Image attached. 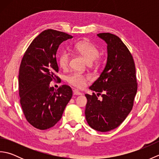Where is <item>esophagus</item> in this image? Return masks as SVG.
<instances>
[{
  "label": "esophagus",
  "instance_id": "1",
  "mask_svg": "<svg viewBox=\"0 0 159 159\" xmlns=\"http://www.w3.org/2000/svg\"><path fill=\"white\" fill-rule=\"evenodd\" d=\"M73 93L74 95H76V96H79V95H82V93H80L79 91L76 90V89H74L73 90Z\"/></svg>",
  "mask_w": 159,
  "mask_h": 159
}]
</instances>
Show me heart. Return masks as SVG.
<instances>
[{
  "instance_id": "heart-1",
  "label": "heart",
  "mask_w": 159,
  "mask_h": 159,
  "mask_svg": "<svg viewBox=\"0 0 159 159\" xmlns=\"http://www.w3.org/2000/svg\"><path fill=\"white\" fill-rule=\"evenodd\" d=\"M74 50L78 54L83 56L89 63L96 61L100 51L97 47L92 42L87 40H83L76 43L74 46ZM70 54L68 52L63 50L58 56V63L62 69H66L69 66ZM89 79V76L86 74L74 72L70 74L67 77V80L71 85L77 87L83 88Z\"/></svg>"
}]
</instances>
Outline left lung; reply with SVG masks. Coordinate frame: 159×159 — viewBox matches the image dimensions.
I'll use <instances>...</instances> for the list:
<instances>
[{
    "label": "left lung",
    "mask_w": 159,
    "mask_h": 159,
    "mask_svg": "<svg viewBox=\"0 0 159 159\" xmlns=\"http://www.w3.org/2000/svg\"><path fill=\"white\" fill-rule=\"evenodd\" d=\"M98 36L107 43V62L102 72L89 88L95 93L85 94V117L93 129L107 132L118 127L130 113L137 91L133 57L120 38L109 33Z\"/></svg>",
    "instance_id": "1"
}]
</instances>
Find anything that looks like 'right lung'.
<instances>
[{"label": "right lung", "instance_id": "obj_1", "mask_svg": "<svg viewBox=\"0 0 159 159\" xmlns=\"http://www.w3.org/2000/svg\"><path fill=\"white\" fill-rule=\"evenodd\" d=\"M53 29L42 31L33 39L24 55L19 70V95L28 122L39 130L53 127L62 117L72 96V90L63 85L55 90L50 87L60 79L56 53L63 41L72 38Z\"/></svg>", "mask_w": 159, "mask_h": 159}]
</instances>
